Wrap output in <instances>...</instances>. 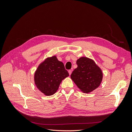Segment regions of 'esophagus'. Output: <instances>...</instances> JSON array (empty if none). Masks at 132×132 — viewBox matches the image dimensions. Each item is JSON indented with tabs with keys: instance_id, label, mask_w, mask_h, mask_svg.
I'll return each instance as SVG.
<instances>
[{
	"instance_id": "34e87169",
	"label": "esophagus",
	"mask_w": 132,
	"mask_h": 132,
	"mask_svg": "<svg viewBox=\"0 0 132 132\" xmlns=\"http://www.w3.org/2000/svg\"><path fill=\"white\" fill-rule=\"evenodd\" d=\"M68 72H69V75H70L71 74V73H72V70H69L68 71Z\"/></svg>"
}]
</instances>
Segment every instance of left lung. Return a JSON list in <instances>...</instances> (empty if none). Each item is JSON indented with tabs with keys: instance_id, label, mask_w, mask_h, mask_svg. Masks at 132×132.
<instances>
[{
	"instance_id": "obj_1",
	"label": "left lung",
	"mask_w": 132,
	"mask_h": 132,
	"mask_svg": "<svg viewBox=\"0 0 132 132\" xmlns=\"http://www.w3.org/2000/svg\"><path fill=\"white\" fill-rule=\"evenodd\" d=\"M77 68L72 71L71 78L79 90L89 93L95 90L101 84L102 70L93 60L81 57L76 61Z\"/></svg>"
}]
</instances>
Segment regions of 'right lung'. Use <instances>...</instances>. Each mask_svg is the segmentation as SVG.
Listing matches in <instances>:
<instances>
[{"label": "right lung", "instance_id": "right-lung-1", "mask_svg": "<svg viewBox=\"0 0 132 132\" xmlns=\"http://www.w3.org/2000/svg\"><path fill=\"white\" fill-rule=\"evenodd\" d=\"M69 76L63 63L56 56L47 57L40 64L34 73V83L42 93L52 96L57 91L59 86Z\"/></svg>", "mask_w": 132, "mask_h": 132}]
</instances>
